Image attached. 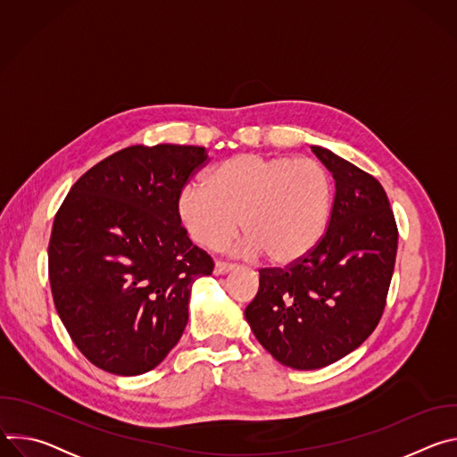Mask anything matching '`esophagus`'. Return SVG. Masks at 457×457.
I'll return each instance as SVG.
<instances>
[{"instance_id":"34e87169","label":"esophagus","mask_w":457,"mask_h":457,"mask_svg":"<svg viewBox=\"0 0 457 457\" xmlns=\"http://www.w3.org/2000/svg\"><path fill=\"white\" fill-rule=\"evenodd\" d=\"M231 270H235V264H229V262H217L213 273H215V275H226V273H229Z\"/></svg>"}]
</instances>
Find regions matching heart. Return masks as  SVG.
I'll list each match as a JSON object with an SVG mask.
<instances>
[{"label": "heart", "instance_id": "heart-1", "mask_svg": "<svg viewBox=\"0 0 457 457\" xmlns=\"http://www.w3.org/2000/svg\"><path fill=\"white\" fill-rule=\"evenodd\" d=\"M335 203L329 171L314 159L238 154L215 164L203 184H186L177 217L187 237L220 251L242 224L244 251L293 266L328 233Z\"/></svg>", "mask_w": 457, "mask_h": 457}]
</instances>
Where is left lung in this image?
Returning <instances> with one entry per match:
<instances>
[{"mask_svg":"<svg viewBox=\"0 0 457 457\" xmlns=\"http://www.w3.org/2000/svg\"><path fill=\"white\" fill-rule=\"evenodd\" d=\"M311 150L335 179L328 233L300 262L260 270L258 293L244 312L260 345L298 370L331 365L370 337L398 251L383 186L329 150Z\"/></svg>","mask_w":457,"mask_h":457,"instance_id":"8db88e82","label":"left lung"}]
</instances>
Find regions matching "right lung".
<instances>
[{
	"mask_svg": "<svg viewBox=\"0 0 457 457\" xmlns=\"http://www.w3.org/2000/svg\"><path fill=\"white\" fill-rule=\"evenodd\" d=\"M206 162L203 146H129L90 168L57 210L52 296L96 367L145 374L180 340L191 286L213 260L180 226L177 197Z\"/></svg>",
	"mask_w": 457,
	"mask_h": 457,
	"instance_id": "add662e5",
	"label": "right lung"
}]
</instances>
